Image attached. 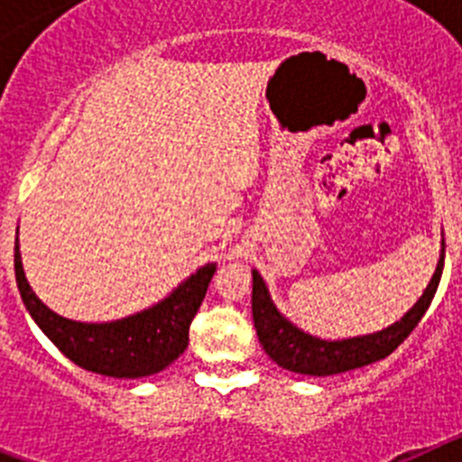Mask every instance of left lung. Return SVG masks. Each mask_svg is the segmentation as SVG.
<instances>
[{"label": "left lung", "instance_id": "left-lung-1", "mask_svg": "<svg viewBox=\"0 0 462 462\" xmlns=\"http://www.w3.org/2000/svg\"><path fill=\"white\" fill-rule=\"evenodd\" d=\"M442 268L444 240L438 268L432 273L428 287L423 289V296L400 317V321L377 330V333L345 337V340H321V337L310 336L303 328H298L273 303L266 282L259 275V271H252V317H254L256 336L268 356L289 373L330 377V374L363 368V365L382 361L391 352H395L400 342L416 328V324L426 314L428 305L432 303V296L438 291Z\"/></svg>", "mask_w": 462, "mask_h": 462}]
</instances>
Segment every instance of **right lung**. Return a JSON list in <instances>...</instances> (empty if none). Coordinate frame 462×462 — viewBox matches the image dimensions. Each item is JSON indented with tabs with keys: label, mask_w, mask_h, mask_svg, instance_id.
Returning a JSON list of instances; mask_svg holds the SVG:
<instances>
[{
	"label": "right lung",
	"mask_w": 462,
	"mask_h": 462,
	"mask_svg": "<svg viewBox=\"0 0 462 462\" xmlns=\"http://www.w3.org/2000/svg\"><path fill=\"white\" fill-rule=\"evenodd\" d=\"M15 282L24 308L48 340L80 368L116 379L150 377L169 368L189 345V324L206 298L217 263H206L159 303L116 321H73L32 291L15 238Z\"/></svg>",
	"instance_id": "right-lung-1"
}]
</instances>
